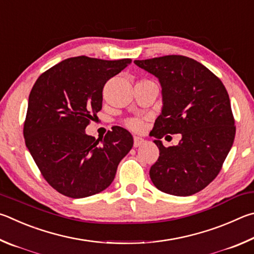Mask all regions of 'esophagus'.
Here are the masks:
<instances>
[{"mask_svg": "<svg viewBox=\"0 0 254 254\" xmlns=\"http://www.w3.org/2000/svg\"><path fill=\"white\" fill-rule=\"evenodd\" d=\"M144 139L143 138H140V137H137V136H135L134 137V147H139L140 145H143L144 144Z\"/></svg>", "mask_w": 254, "mask_h": 254, "instance_id": "obj_1", "label": "esophagus"}]
</instances>
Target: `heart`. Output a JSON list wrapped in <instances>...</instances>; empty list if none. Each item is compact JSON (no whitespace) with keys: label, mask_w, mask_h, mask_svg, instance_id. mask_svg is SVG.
<instances>
[{"label":"heart","mask_w":254,"mask_h":254,"mask_svg":"<svg viewBox=\"0 0 254 254\" xmlns=\"http://www.w3.org/2000/svg\"><path fill=\"white\" fill-rule=\"evenodd\" d=\"M125 126H126L128 129L131 130V131L139 132V131L143 130L144 122H143V119L136 118V117L127 118L126 120H125Z\"/></svg>","instance_id":"1"}]
</instances>
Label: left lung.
Wrapping results in <instances>:
<instances>
[{"instance_id":"8db88e82","label":"left lung","mask_w":254,"mask_h":254,"mask_svg":"<svg viewBox=\"0 0 254 254\" xmlns=\"http://www.w3.org/2000/svg\"><path fill=\"white\" fill-rule=\"evenodd\" d=\"M157 77L163 109L152 135L159 157L150 180L164 193L190 196L199 192L222 170L235 137L234 117L224 84L205 65L184 56L134 61ZM167 133H181L179 145L165 148Z\"/></svg>"}]
</instances>
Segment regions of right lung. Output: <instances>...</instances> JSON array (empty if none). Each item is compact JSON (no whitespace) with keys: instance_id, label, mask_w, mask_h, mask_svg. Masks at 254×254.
Listing matches in <instances>:
<instances>
[{"instance_id":"add662e5","label":"right lung","mask_w":254,"mask_h":254,"mask_svg":"<svg viewBox=\"0 0 254 254\" xmlns=\"http://www.w3.org/2000/svg\"><path fill=\"white\" fill-rule=\"evenodd\" d=\"M130 59L69 58L40 75L29 96L25 145L42 176L71 198L91 196L113 183L118 164L132 147L119 126L104 138L86 134L102 107V89Z\"/></svg>"}]
</instances>
